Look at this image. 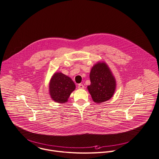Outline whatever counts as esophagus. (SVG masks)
Here are the masks:
<instances>
[{
  "instance_id": "obj_1",
  "label": "esophagus",
  "mask_w": 159,
  "mask_h": 159,
  "mask_svg": "<svg viewBox=\"0 0 159 159\" xmlns=\"http://www.w3.org/2000/svg\"><path fill=\"white\" fill-rule=\"evenodd\" d=\"M78 88H79V89H84V86L83 84H79V85H78Z\"/></svg>"
}]
</instances>
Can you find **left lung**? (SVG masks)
Returning a JSON list of instances; mask_svg holds the SVG:
<instances>
[{"mask_svg": "<svg viewBox=\"0 0 159 159\" xmlns=\"http://www.w3.org/2000/svg\"><path fill=\"white\" fill-rule=\"evenodd\" d=\"M90 85L87 87L94 102L100 103L110 100L116 90V80L105 62L95 64L90 73Z\"/></svg>", "mask_w": 159, "mask_h": 159, "instance_id": "8db88e82", "label": "left lung"}]
</instances>
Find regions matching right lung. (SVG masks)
<instances>
[{
    "label": "right lung",
    "instance_id": "add662e5",
    "mask_svg": "<svg viewBox=\"0 0 159 159\" xmlns=\"http://www.w3.org/2000/svg\"><path fill=\"white\" fill-rule=\"evenodd\" d=\"M49 87L51 98L61 103L67 102L71 93L75 89L72 80L61 72H56L52 75Z\"/></svg>",
    "mask_w": 159,
    "mask_h": 159
}]
</instances>
